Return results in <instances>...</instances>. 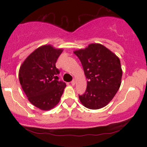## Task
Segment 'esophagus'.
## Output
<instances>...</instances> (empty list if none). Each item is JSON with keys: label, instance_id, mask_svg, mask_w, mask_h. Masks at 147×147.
Masks as SVG:
<instances>
[{"label": "esophagus", "instance_id": "1", "mask_svg": "<svg viewBox=\"0 0 147 147\" xmlns=\"http://www.w3.org/2000/svg\"><path fill=\"white\" fill-rule=\"evenodd\" d=\"M75 84H76V81H75V79H74V80H72L71 82V84H72V86H75Z\"/></svg>", "mask_w": 147, "mask_h": 147}]
</instances>
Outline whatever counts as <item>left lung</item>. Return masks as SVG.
I'll return each instance as SVG.
<instances>
[{"mask_svg":"<svg viewBox=\"0 0 147 147\" xmlns=\"http://www.w3.org/2000/svg\"><path fill=\"white\" fill-rule=\"evenodd\" d=\"M88 79L87 88L79 100L89 109H99L112 100L121 85L122 70L119 59L99 43L74 51Z\"/></svg>","mask_w":147,"mask_h":147,"instance_id":"left-lung-1","label":"left lung"}]
</instances>
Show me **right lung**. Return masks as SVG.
<instances>
[{
	"label": "right lung",
	"instance_id": "1",
	"mask_svg": "<svg viewBox=\"0 0 147 147\" xmlns=\"http://www.w3.org/2000/svg\"><path fill=\"white\" fill-rule=\"evenodd\" d=\"M63 49L51 45L39 47L25 59L18 72L19 82L32 104L43 111L59 102L66 85L59 81L56 62Z\"/></svg>",
	"mask_w": 147,
	"mask_h": 147
}]
</instances>
